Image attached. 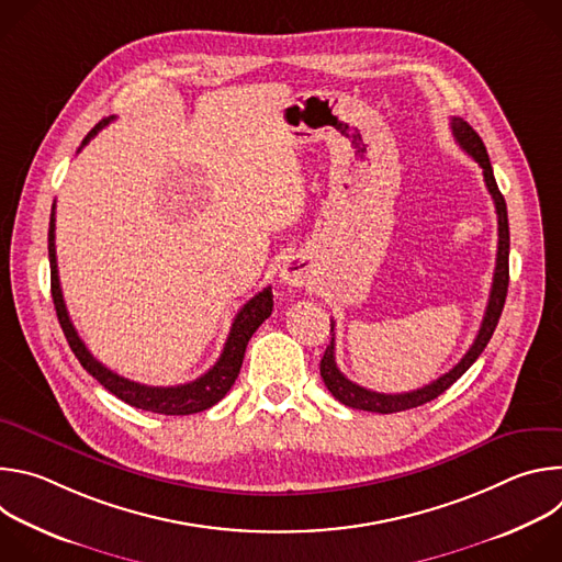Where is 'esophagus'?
Wrapping results in <instances>:
<instances>
[{"instance_id":"1","label":"esophagus","mask_w":562,"mask_h":562,"mask_svg":"<svg viewBox=\"0 0 562 562\" xmlns=\"http://www.w3.org/2000/svg\"><path fill=\"white\" fill-rule=\"evenodd\" d=\"M280 280L286 286H302L308 280V265L302 258H289L280 269Z\"/></svg>"}]
</instances>
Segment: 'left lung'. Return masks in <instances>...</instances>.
I'll return each instance as SVG.
<instances>
[{
    "label": "left lung",
    "mask_w": 562,
    "mask_h": 562,
    "mask_svg": "<svg viewBox=\"0 0 562 562\" xmlns=\"http://www.w3.org/2000/svg\"><path fill=\"white\" fill-rule=\"evenodd\" d=\"M451 133L456 137V142L462 146V150H467L477 167L483 169L485 176V184L487 191L494 200L496 206V215H498V254H496V271H494V284H492V293H490V302H487V311L483 317V325H480V331L473 340V345L469 347V351L462 356V360L445 375H440L438 380H434L431 384H425L423 389L409 391V393H378V391H369L356 382H351L336 364V323L331 319V342L319 360V375H323L327 389L331 391V395L338 400V403L351 407V409H362V412H373V414H395V412H407L414 407H420L425 403H431L434 397H438L440 393H445L475 360L477 356L485 351L487 342L492 340L496 325L501 319L503 306H505V297H507V286H509V220H507V204L505 198L496 184L494 178V169L490 162L487 148L480 139V135L462 120V117H451Z\"/></svg>",
    "instance_id": "left-lung-1"
}]
</instances>
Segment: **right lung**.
Wrapping results in <instances>:
<instances>
[{
  "label": "right lung",
  "instance_id": "1",
  "mask_svg": "<svg viewBox=\"0 0 562 562\" xmlns=\"http://www.w3.org/2000/svg\"><path fill=\"white\" fill-rule=\"evenodd\" d=\"M111 120L113 117H106L100 124H95L93 131L85 137L82 146L89 144L91 137L98 135V131H102ZM82 146H79V148H82ZM48 260H50L53 304H55L59 327L66 336V342H68L70 351L75 353L79 364H82L104 389H109L113 395L124 400L126 405H131L135 409H142V412L165 414V416H189V414L204 412V409L213 407L215 403H220V400L226 395V391L233 386V382L239 373V367H243L245 351H247V345H249L251 336L256 334V329L265 323V319L273 311V293H271V286H267L258 295H254L243 308H239V313L235 315L233 325H231V334L224 342L222 356L217 358V362L204 375L195 378L193 382L178 384V386H146V384L133 382V380L122 378L115 371L106 369L100 360L93 358V353L87 349L82 338L77 336V331L70 323V317H68L66 304H64L59 276H57L55 204H53L50 224H48Z\"/></svg>",
  "mask_w": 562,
  "mask_h": 562
}]
</instances>
